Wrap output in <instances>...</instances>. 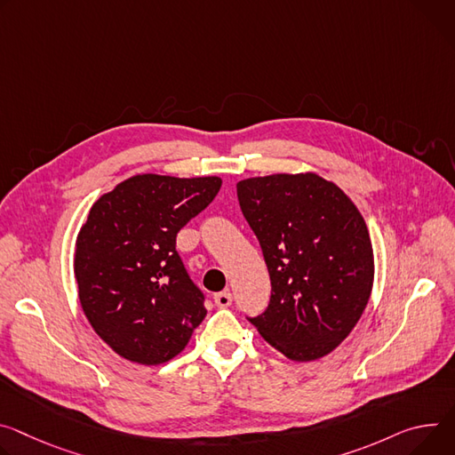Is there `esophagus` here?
<instances>
[{
  "instance_id": "obj_1",
  "label": "esophagus",
  "mask_w": 455,
  "mask_h": 455,
  "mask_svg": "<svg viewBox=\"0 0 455 455\" xmlns=\"http://www.w3.org/2000/svg\"><path fill=\"white\" fill-rule=\"evenodd\" d=\"M214 301H216V305H218L220 308H227V307L232 305V294H230L228 291L218 292V294L214 296Z\"/></svg>"
}]
</instances>
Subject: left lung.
<instances>
[{
	"label": "left lung",
	"instance_id": "obj_1",
	"mask_svg": "<svg viewBox=\"0 0 455 455\" xmlns=\"http://www.w3.org/2000/svg\"><path fill=\"white\" fill-rule=\"evenodd\" d=\"M237 199L272 284L265 312L246 319L288 359L332 352L359 321L374 283V252L355 204L315 174L244 180Z\"/></svg>",
	"mask_w": 455,
	"mask_h": 455
}]
</instances>
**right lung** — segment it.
<instances>
[{"mask_svg": "<svg viewBox=\"0 0 455 455\" xmlns=\"http://www.w3.org/2000/svg\"><path fill=\"white\" fill-rule=\"evenodd\" d=\"M220 188V178L143 174L94 203L77 235L74 272L87 319L121 357L167 363L204 319V294L176 237Z\"/></svg>", "mask_w": 455, "mask_h": 455, "instance_id": "add662e5", "label": "right lung"}]
</instances>
